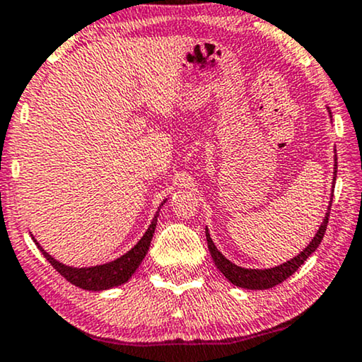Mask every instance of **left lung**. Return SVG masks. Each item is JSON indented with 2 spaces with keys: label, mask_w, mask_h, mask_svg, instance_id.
Masks as SVG:
<instances>
[{
  "label": "left lung",
  "mask_w": 362,
  "mask_h": 362,
  "mask_svg": "<svg viewBox=\"0 0 362 362\" xmlns=\"http://www.w3.org/2000/svg\"><path fill=\"white\" fill-rule=\"evenodd\" d=\"M329 114H331V110H329ZM334 166H336V168H334V181H336V176H337V156H336V164H334ZM331 206H332V202L329 203L327 213H325L322 225L319 226L317 233H315L314 238H312V242L307 245L304 252L298 253L297 257L290 258L288 262L282 263V265L274 267V269L258 270V269H243V267L235 265L233 262H230L228 258L223 255L220 250L216 248V245L213 243L211 236H209L208 228H206V242H208V248H209V253H211L213 262H215V265L218 267V270H220L221 274L225 275L231 284L236 285V287L248 288V290H265V288L275 287V285L282 284L284 280H287L292 274H296V272L298 270V267H300L302 263H304L307 258H309L312 253L315 252V250H317V247H319L320 242H322V238H324L325 228H327L329 211H331Z\"/></svg>",
  "instance_id": "8db88e82"
}]
</instances>
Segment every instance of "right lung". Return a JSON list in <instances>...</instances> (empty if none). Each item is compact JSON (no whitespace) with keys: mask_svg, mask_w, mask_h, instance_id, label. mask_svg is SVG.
<instances>
[{"mask_svg":"<svg viewBox=\"0 0 362 362\" xmlns=\"http://www.w3.org/2000/svg\"><path fill=\"white\" fill-rule=\"evenodd\" d=\"M166 203L164 199L163 204ZM160 204V206H163ZM159 213V211H158ZM158 213L151 221L149 228L144 233V236L134 245V248L129 250L126 255L115 258V260L104 263V265H95V267H83V269H77V267H69L65 263H60L55 260L52 255H48L45 250L40 247V243L33 238V242L37 243L40 252L43 253V257L52 263V267L60 274L64 279L69 280L70 284H74L75 287H80L83 290H92V292H100V290H107L112 287H119V285L126 284L129 279L134 275V272L139 269L141 262L144 260L147 250L151 247V240H153L156 223H158Z\"/></svg>","mask_w":362,"mask_h":362,"instance_id":"1","label":"right lung"}]
</instances>
